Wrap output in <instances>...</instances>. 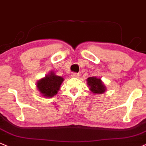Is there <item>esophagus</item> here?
<instances>
[{
    "instance_id": "esophagus-1",
    "label": "esophagus",
    "mask_w": 146,
    "mask_h": 146,
    "mask_svg": "<svg viewBox=\"0 0 146 146\" xmlns=\"http://www.w3.org/2000/svg\"><path fill=\"white\" fill-rule=\"evenodd\" d=\"M71 76L73 77V78H78L79 76V74L76 72H72L71 74Z\"/></svg>"
}]
</instances>
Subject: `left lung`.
<instances>
[{
  "mask_svg": "<svg viewBox=\"0 0 146 146\" xmlns=\"http://www.w3.org/2000/svg\"><path fill=\"white\" fill-rule=\"evenodd\" d=\"M87 84L90 87V90L94 94H100L105 92V86L100 78L96 77H90L87 78Z\"/></svg>",
  "mask_w": 146,
  "mask_h": 146,
  "instance_id": "1",
  "label": "left lung"
}]
</instances>
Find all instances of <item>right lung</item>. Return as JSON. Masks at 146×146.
<instances>
[{"label": "right lung", "instance_id": "add662e5", "mask_svg": "<svg viewBox=\"0 0 146 146\" xmlns=\"http://www.w3.org/2000/svg\"><path fill=\"white\" fill-rule=\"evenodd\" d=\"M63 81L62 77L56 76L51 72L43 79L37 82V87L40 93L45 97H52L56 95Z\"/></svg>", "mask_w": 146, "mask_h": 146}]
</instances>
